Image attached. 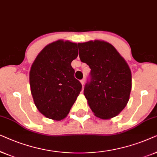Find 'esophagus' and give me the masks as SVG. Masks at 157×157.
Listing matches in <instances>:
<instances>
[{"label":"esophagus","mask_w":157,"mask_h":157,"mask_svg":"<svg viewBox=\"0 0 157 157\" xmlns=\"http://www.w3.org/2000/svg\"><path fill=\"white\" fill-rule=\"evenodd\" d=\"M80 82H81V84H82V85H84V84H85V80H84V79H82V80H80Z\"/></svg>","instance_id":"obj_1"}]
</instances>
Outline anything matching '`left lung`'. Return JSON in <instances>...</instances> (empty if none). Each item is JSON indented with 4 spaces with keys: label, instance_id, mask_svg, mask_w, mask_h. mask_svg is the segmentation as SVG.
Returning <instances> with one entry per match:
<instances>
[{
    "label": "left lung",
    "instance_id": "obj_1",
    "mask_svg": "<svg viewBox=\"0 0 157 157\" xmlns=\"http://www.w3.org/2000/svg\"><path fill=\"white\" fill-rule=\"evenodd\" d=\"M80 60L91 69V80L84 95L94 115L102 119L118 116L128 103L131 90V71L112 44L95 40L79 43Z\"/></svg>",
    "mask_w": 157,
    "mask_h": 157
}]
</instances>
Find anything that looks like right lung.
Segmentation results:
<instances>
[{
  "mask_svg": "<svg viewBox=\"0 0 157 157\" xmlns=\"http://www.w3.org/2000/svg\"><path fill=\"white\" fill-rule=\"evenodd\" d=\"M77 46L62 39L50 43L31 67L29 84L35 105L41 114L54 121L67 116L82 89L71 66L78 56Z\"/></svg>",
  "mask_w": 157,
  "mask_h": 157,
  "instance_id": "1",
  "label": "right lung"
}]
</instances>
